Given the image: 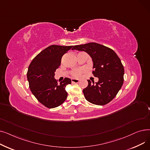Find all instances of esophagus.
Segmentation results:
<instances>
[{"instance_id": "34e87169", "label": "esophagus", "mask_w": 150, "mask_h": 150, "mask_svg": "<svg viewBox=\"0 0 150 150\" xmlns=\"http://www.w3.org/2000/svg\"><path fill=\"white\" fill-rule=\"evenodd\" d=\"M71 81H72V83H79V80H77V79H74V78H72V80H71Z\"/></svg>"}]
</instances>
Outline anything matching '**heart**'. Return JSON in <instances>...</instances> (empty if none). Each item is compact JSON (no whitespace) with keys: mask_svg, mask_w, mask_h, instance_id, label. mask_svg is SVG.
Segmentation results:
<instances>
[{"mask_svg":"<svg viewBox=\"0 0 150 150\" xmlns=\"http://www.w3.org/2000/svg\"><path fill=\"white\" fill-rule=\"evenodd\" d=\"M86 71V69L85 68H78L72 70L71 71L70 75L72 76L75 78H78L80 77L83 73H84Z\"/></svg>","mask_w":150,"mask_h":150,"instance_id":"1","label":"heart"}]
</instances>
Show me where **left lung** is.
Listing matches in <instances>:
<instances>
[{"instance_id": "1", "label": "left lung", "mask_w": 150, "mask_h": 150, "mask_svg": "<svg viewBox=\"0 0 150 150\" xmlns=\"http://www.w3.org/2000/svg\"><path fill=\"white\" fill-rule=\"evenodd\" d=\"M84 51L91 57L92 74L98 81L88 80V87L83 92L85 98L97 105H105L112 101L121 89L124 81V67L115 52L108 47L95 42L75 45L72 50Z\"/></svg>"}]
</instances>
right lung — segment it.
<instances>
[{"mask_svg":"<svg viewBox=\"0 0 150 150\" xmlns=\"http://www.w3.org/2000/svg\"><path fill=\"white\" fill-rule=\"evenodd\" d=\"M72 47L50 45L36 55L28 66L27 80L30 91L47 108L59 106L67 97L66 87L71 84V80L65 78L58 84L54 76L61 65L62 57Z\"/></svg>","mask_w":150,"mask_h":150,"instance_id":"1","label":"right lung"}]
</instances>
